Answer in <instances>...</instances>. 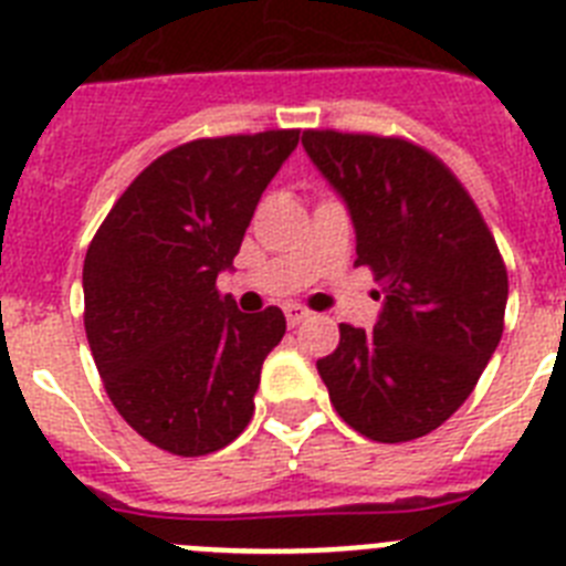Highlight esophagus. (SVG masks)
Here are the masks:
<instances>
[{"mask_svg": "<svg viewBox=\"0 0 566 566\" xmlns=\"http://www.w3.org/2000/svg\"><path fill=\"white\" fill-rule=\"evenodd\" d=\"M283 312H286L289 326H301V323L312 315V312H308V308H303L301 303H286V306H283Z\"/></svg>", "mask_w": 566, "mask_h": 566, "instance_id": "34e87169", "label": "esophagus"}]
</instances>
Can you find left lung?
<instances>
[{"label":"left lung","instance_id":"8db88e82","mask_svg":"<svg viewBox=\"0 0 566 566\" xmlns=\"http://www.w3.org/2000/svg\"><path fill=\"white\" fill-rule=\"evenodd\" d=\"M303 148L346 200L357 260L384 283L375 329L340 323L317 360L355 432L403 443L441 427L475 389L504 332L506 265L470 191L403 137L303 132Z\"/></svg>","mask_w":566,"mask_h":566}]
</instances>
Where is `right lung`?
I'll return each mask as SVG.
<instances>
[{
	"instance_id": "add662e5",
	"label": "right lung",
	"mask_w": 566,
	"mask_h": 566,
	"mask_svg": "<svg viewBox=\"0 0 566 566\" xmlns=\"http://www.w3.org/2000/svg\"><path fill=\"white\" fill-rule=\"evenodd\" d=\"M297 128L202 137L139 171L82 269L85 335L111 403L148 443L197 458L249 427L277 306L245 315L217 292Z\"/></svg>"
}]
</instances>
